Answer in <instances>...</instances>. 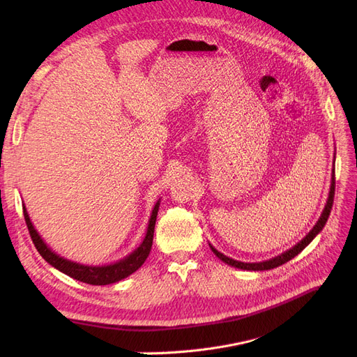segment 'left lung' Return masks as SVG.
<instances>
[{
	"label": "left lung",
	"mask_w": 357,
	"mask_h": 357,
	"mask_svg": "<svg viewBox=\"0 0 357 357\" xmlns=\"http://www.w3.org/2000/svg\"><path fill=\"white\" fill-rule=\"evenodd\" d=\"M333 162H335V158H333ZM333 195H335V169H332V178H331V189H329V195H328V201L325 204V208H323L320 218L317 220V223L312 226V229L302 238L298 244H295L291 248H289V250H286L284 253L278 255L273 259H268V261H262V262H241V261H235V259L232 257H228L226 255L220 253L219 250H215V248L208 243L211 252L218 256L220 261H223L225 264H228L229 266H234V268H238V269H247V271H265V269H273V268H277L280 265H283L286 262H289L290 259H294L296 255H299L304 248L316 238V236L320 234V231L323 229V226L326 225L328 222V218L331 214V210H332V204H333Z\"/></svg>",
	"instance_id": "obj_1"
}]
</instances>
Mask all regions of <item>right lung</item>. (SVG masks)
<instances>
[{
	"instance_id": "add662e5",
	"label": "right lung",
	"mask_w": 357,
	"mask_h": 357,
	"mask_svg": "<svg viewBox=\"0 0 357 357\" xmlns=\"http://www.w3.org/2000/svg\"><path fill=\"white\" fill-rule=\"evenodd\" d=\"M159 205H160V199H158V202L155 204V207L152 210V214H150L147 231L142 244H139L134 252L121 259V261H116L113 264H107V265H84V264L70 261V259L58 255L56 252H53L52 248L46 244V241L41 238V235L37 232L34 225H32L25 204H24V215H25V222L28 226V231L31 234L32 243H34L38 253L47 264H50L53 268H56L58 271L67 274L68 277L79 280V282L93 284V286H105V284L121 282V280L135 273L137 269L144 264V261L150 253V248H152V244H153V232H155V223L158 218Z\"/></svg>"
}]
</instances>
